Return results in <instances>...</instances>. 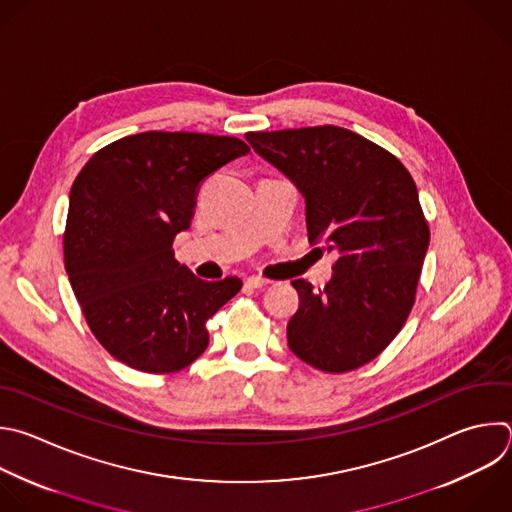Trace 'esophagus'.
<instances>
[{
    "label": "esophagus",
    "mask_w": 512,
    "mask_h": 512,
    "mask_svg": "<svg viewBox=\"0 0 512 512\" xmlns=\"http://www.w3.org/2000/svg\"><path fill=\"white\" fill-rule=\"evenodd\" d=\"M267 279H263V277H257V275H251V277H247V281H245V285L249 287V289H263V287H267Z\"/></svg>",
    "instance_id": "34e87169"
}]
</instances>
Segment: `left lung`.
I'll return each mask as SVG.
<instances>
[{
  "instance_id": "8db88e82",
  "label": "left lung",
  "mask_w": 512,
  "mask_h": 512,
  "mask_svg": "<svg viewBox=\"0 0 512 512\" xmlns=\"http://www.w3.org/2000/svg\"><path fill=\"white\" fill-rule=\"evenodd\" d=\"M251 148L305 201L309 243L337 255L323 291L295 279L289 350L342 374L372 362L402 329L430 243L418 189L388 150L339 126L247 132Z\"/></svg>"
}]
</instances>
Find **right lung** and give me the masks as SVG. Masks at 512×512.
<instances>
[{"instance_id": "obj_1", "label": "right lung", "mask_w": 512, "mask_h": 512, "mask_svg": "<svg viewBox=\"0 0 512 512\" xmlns=\"http://www.w3.org/2000/svg\"><path fill=\"white\" fill-rule=\"evenodd\" d=\"M249 146L233 136L142 132L98 150L70 191L66 271L98 342L122 364L170 374L209 346L207 319L241 289L175 259L199 185Z\"/></svg>"}]
</instances>
